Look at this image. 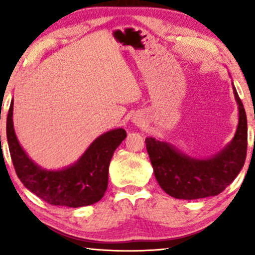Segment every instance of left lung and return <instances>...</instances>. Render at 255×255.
Wrapping results in <instances>:
<instances>
[{"mask_svg":"<svg viewBox=\"0 0 255 255\" xmlns=\"http://www.w3.org/2000/svg\"><path fill=\"white\" fill-rule=\"evenodd\" d=\"M239 122L232 141L209 159H193L168 142L146 138L149 160L159 186L169 196L197 200L221 194L242 170L247 152V120L243 102L233 86Z\"/></svg>","mask_w":255,"mask_h":255,"instance_id":"1","label":"left lung"}]
</instances>
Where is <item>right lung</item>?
<instances>
[{
	"label": "right lung",
	"instance_id": "obj_1",
	"mask_svg": "<svg viewBox=\"0 0 255 255\" xmlns=\"http://www.w3.org/2000/svg\"><path fill=\"white\" fill-rule=\"evenodd\" d=\"M13 100L6 117V138L13 167L25 188L51 205L86 207L99 202L108 187V173L115 149L127 138L123 128H115L94 140L74 165L46 170L31 160L17 140L12 123Z\"/></svg>",
	"mask_w": 255,
	"mask_h": 255
}]
</instances>
